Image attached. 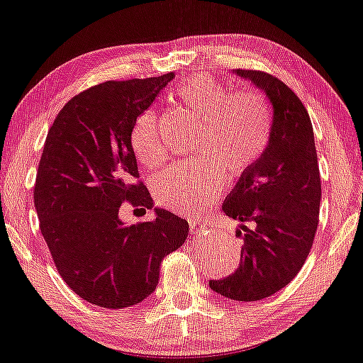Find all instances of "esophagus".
<instances>
[{
    "instance_id": "esophagus-1",
    "label": "esophagus",
    "mask_w": 363,
    "mask_h": 363,
    "mask_svg": "<svg viewBox=\"0 0 363 363\" xmlns=\"http://www.w3.org/2000/svg\"><path fill=\"white\" fill-rule=\"evenodd\" d=\"M203 232H207V224L197 223V221H194V220H189V234H191V235L203 234Z\"/></svg>"
}]
</instances>
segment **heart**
<instances>
[{"label": "heart", "mask_w": 363, "mask_h": 363, "mask_svg": "<svg viewBox=\"0 0 363 363\" xmlns=\"http://www.w3.org/2000/svg\"><path fill=\"white\" fill-rule=\"evenodd\" d=\"M186 112L199 121L189 162H175L150 182L155 202L175 213L194 216L221 194L224 180L245 175L269 147L273 115L269 101L256 91L230 93L208 75H194L175 88ZM131 147L148 167L164 161L158 117L142 112L134 121Z\"/></svg>", "instance_id": "heart-1"}]
</instances>
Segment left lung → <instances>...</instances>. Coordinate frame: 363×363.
Wrapping results in <instances>:
<instances>
[{
    "label": "left lung",
    "instance_id": "1",
    "mask_svg": "<svg viewBox=\"0 0 363 363\" xmlns=\"http://www.w3.org/2000/svg\"><path fill=\"white\" fill-rule=\"evenodd\" d=\"M265 93L273 108L269 147L223 203L240 221L238 269L210 289L238 302L270 297L288 286L313 246L319 223L320 177L310 115L291 88L261 71L235 69Z\"/></svg>",
    "mask_w": 363,
    "mask_h": 363
}]
</instances>
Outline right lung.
I'll list each match as a JSON object with an SVG mask.
<instances>
[{
    "label": "right lung",
    "mask_w": 363,
    "mask_h": 363,
    "mask_svg": "<svg viewBox=\"0 0 363 363\" xmlns=\"http://www.w3.org/2000/svg\"><path fill=\"white\" fill-rule=\"evenodd\" d=\"M174 72L106 82L61 108L40 156L34 207L43 237L65 283L102 308L140 303L156 289L161 261L179 250L188 221L155 207L131 147L135 118L153 104ZM125 200L153 208V222L128 226Z\"/></svg>",
    "instance_id": "1"
}]
</instances>
